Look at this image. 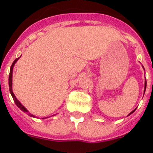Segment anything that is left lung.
I'll return each instance as SVG.
<instances>
[{"label":"left lung","mask_w":153,"mask_h":153,"mask_svg":"<svg viewBox=\"0 0 153 153\" xmlns=\"http://www.w3.org/2000/svg\"><path fill=\"white\" fill-rule=\"evenodd\" d=\"M142 67H143V66H142ZM143 68H144V67H143ZM144 70H145V68H144ZM146 85H147V82H146V79H145V90H144V94H145V90H146ZM135 110H136V109H133V111L131 112L130 114H128V116H129V115H130V114H133V112L135 111Z\"/></svg>","instance_id":"left-lung-1"}]
</instances>
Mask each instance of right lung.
<instances>
[{
  "mask_svg": "<svg viewBox=\"0 0 153 153\" xmlns=\"http://www.w3.org/2000/svg\"><path fill=\"white\" fill-rule=\"evenodd\" d=\"M20 58V56L19 58H17V59H16L15 60H14V62H13V64H12V66H11L10 67V72H9V76H8V86H9V91H10V94L11 95H12V97H13V100H14V102L16 103V105H17L18 108H20L21 110H22L23 112H25V113H26V114H27V115H29L30 117H36V116L35 115H33V114H32L31 113H29L28 112V110H27L26 108H25L24 105H23L21 103H20V102H19V100H17V98H16L15 94H13V67H14V65L16 64V62H17V60L19 59ZM55 115H52V116H55ZM52 116H50V117H52ZM48 117H43L42 119H46L48 118Z\"/></svg>",
  "mask_w": 153,
  "mask_h": 153,
  "instance_id": "add662e5",
  "label": "right lung"
}]
</instances>
